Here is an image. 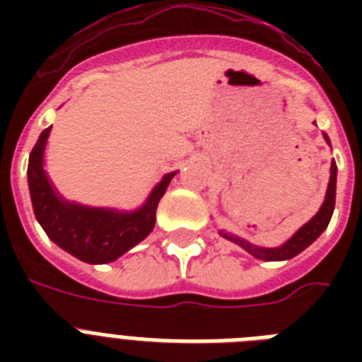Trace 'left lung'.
I'll return each mask as SVG.
<instances>
[{"instance_id":"8db88e82","label":"left lung","mask_w":362,"mask_h":362,"mask_svg":"<svg viewBox=\"0 0 362 362\" xmlns=\"http://www.w3.org/2000/svg\"><path fill=\"white\" fill-rule=\"evenodd\" d=\"M323 136H325V141L331 144V141H329V136H327L325 133H323ZM334 199H337V163H334V159H332L331 178H329L325 201L321 204V209L317 210V214H315L312 220L306 221V223H304L289 240L284 242L281 246L261 247L252 244V242L244 240V238L235 237L231 233L220 231V235L223 238H227V240L235 242L237 246H240L242 250H246L247 253H252L255 259H261V261H287V259L295 257V255H298L300 252H304L315 238L320 237L321 233L325 231L327 226H329V221H331L332 218V212H334Z\"/></svg>"}]
</instances>
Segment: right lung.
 <instances>
[{
  "label": "right lung",
  "instance_id": "1",
  "mask_svg": "<svg viewBox=\"0 0 362 362\" xmlns=\"http://www.w3.org/2000/svg\"><path fill=\"white\" fill-rule=\"evenodd\" d=\"M50 129L52 127H47L39 135L28 163L33 214L48 238L73 257L90 264L116 261L152 233L159 199L165 195L176 170L163 175L144 204L135 210L98 209L71 203L56 192L45 170V150Z\"/></svg>",
  "mask_w": 362,
  "mask_h": 362
}]
</instances>
